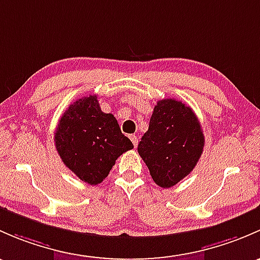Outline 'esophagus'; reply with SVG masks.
Returning a JSON list of instances; mask_svg holds the SVG:
<instances>
[{
    "label": "esophagus",
    "mask_w": 260,
    "mask_h": 260,
    "mask_svg": "<svg viewBox=\"0 0 260 260\" xmlns=\"http://www.w3.org/2000/svg\"><path fill=\"white\" fill-rule=\"evenodd\" d=\"M130 140L133 141L134 146H135V148H136V145H138V136H136V135H130Z\"/></svg>",
    "instance_id": "esophagus-1"
}]
</instances>
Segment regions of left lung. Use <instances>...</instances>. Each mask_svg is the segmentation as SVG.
I'll return each instance as SVG.
<instances>
[{
  "instance_id": "left-lung-1",
  "label": "left lung",
  "mask_w": 260,
  "mask_h": 260,
  "mask_svg": "<svg viewBox=\"0 0 260 260\" xmlns=\"http://www.w3.org/2000/svg\"><path fill=\"white\" fill-rule=\"evenodd\" d=\"M204 134L194 111L181 101H157L138 152L152 180L171 188L191 173L204 148Z\"/></svg>"
}]
</instances>
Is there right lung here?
<instances>
[{
  "mask_svg": "<svg viewBox=\"0 0 260 260\" xmlns=\"http://www.w3.org/2000/svg\"><path fill=\"white\" fill-rule=\"evenodd\" d=\"M55 146L63 164L90 185L100 184L117 157L134 149L114 115L101 111L96 95L79 99L63 112L55 130Z\"/></svg>",
  "mask_w": 260,
  "mask_h": 260,
  "instance_id": "obj_1",
  "label": "right lung"
}]
</instances>
